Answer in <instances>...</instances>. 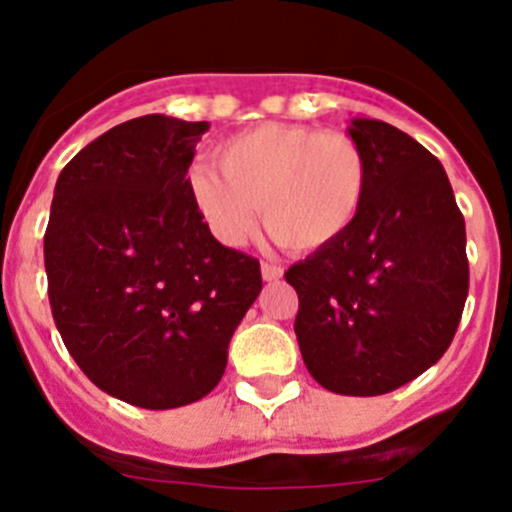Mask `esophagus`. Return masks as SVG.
<instances>
[{
    "label": "esophagus",
    "mask_w": 512,
    "mask_h": 512,
    "mask_svg": "<svg viewBox=\"0 0 512 512\" xmlns=\"http://www.w3.org/2000/svg\"><path fill=\"white\" fill-rule=\"evenodd\" d=\"M261 276H263V281H281V278H283V268L276 266V263L263 261L261 263Z\"/></svg>",
    "instance_id": "obj_1"
}]
</instances>
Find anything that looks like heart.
Masks as SVG:
<instances>
[{"instance_id": "heart-1", "label": "heart", "mask_w": 512, "mask_h": 512, "mask_svg": "<svg viewBox=\"0 0 512 512\" xmlns=\"http://www.w3.org/2000/svg\"><path fill=\"white\" fill-rule=\"evenodd\" d=\"M216 161L219 169L191 166L189 194L224 246L246 244L258 206L283 249H326L353 229L371 184L368 156L353 136L283 121L231 136Z\"/></svg>"}]
</instances>
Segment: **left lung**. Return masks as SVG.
<instances>
[{"instance_id":"8db88e82","label":"left lung","mask_w":512,"mask_h":512,"mask_svg":"<svg viewBox=\"0 0 512 512\" xmlns=\"http://www.w3.org/2000/svg\"><path fill=\"white\" fill-rule=\"evenodd\" d=\"M371 184L343 239L286 271L308 373L341 396H381L428 371L468 298L465 221L443 164L378 119H351Z\"/></svg>"}]
</instances>
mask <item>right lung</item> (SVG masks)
<instances>
[{
  "label": "right lung",
  "instance_id": "right-lung-1",
  "mask_svg": "<svg viewBox=\"0 0 512 512\" xmlns=\"http://www.w3.org/2000/svg\"><path fill=\"white\" fill-rule=\"evenodd\" d=\"M206 131L146 114L101 134L59 174L44 234L64 346L94 386L149 411L214 391L263 286L256 258L219 244L191 201Z\"/></svg>",
  "mask_w": 512,
  "mask_h": 512
}]
</instances>
